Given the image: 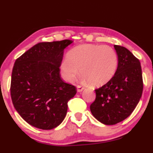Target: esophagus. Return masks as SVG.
Here are the masks:
<instances>
[{"instance_id": "34e87169", "label": "esophagus", "mask_w": 153, "mask_h": 153, "mask_svg": "<svg viewBox=\"0 0 153 153\" xmlns=\"http://www.w3.org/2000/svg\"><path fill=\"white\" fill-rule=\"evenodd\" d=\"M83 90H84V88L82 87V86L81 85L77 86V91H78V92H79V93H80V92H82Z\"/></svg>"}]
</instances>
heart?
<instances>
[{
  "mask_svg": "<svg viewBox=\"0 0 153 153\" xmlns=\"http://www.w3.org/2000/svg\"><path fill=\"white\" fill-rule=\"evenodd\" d=\"M118 65L116 51L108 45L82 44L73 48L62 61L60 70L63 78L72 82L80 70L82 80L101 86L110 81Z\"/></svg>",
  "mask_w": 153,
  "mask_h": 153,
  "instance_id": "heart-1",
  "label": "heart"
}]
</instances>
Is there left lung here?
Segmentation results:
<instances>
[{"label":"left lung","mask_w":153,"mask_h":153,"mask_svg":"<svg viewBox=\"0 0 153 153\" xmlns=\"http://www.w3.org/2000/svg\"><path fill=\"white\" fill-rule=\"evenodd\" d=\"M118 65L113 78L95 89L90 106L93 115L105 125H115L130 116L139 102L143 90L140 60L126 48L114 45Z\"/></svg>","instance_id":"obj_1"}]
</instances>
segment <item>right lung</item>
<instances>
[{"label":"right lung","mask_w":153,"mask_h":153,"mask_svg":"<svg viewBox=\"0 0 153 153\" xmlns=\"http://www.w3.org/2000/svg\"><path fill=\"white\" fill-rule=\"evenodd\" d=\"M71 43L68 39L39 43L15 62L10 96L16 111L30 126L51 130L65 118L68 102L77 93L60 73L64 49Z\"/></svg>","instance_id":"1"}]
</instances>
